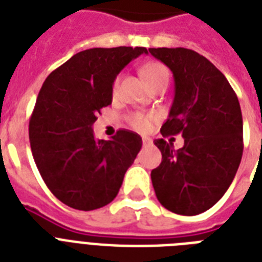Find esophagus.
<instances>
[{"mask_svg":"<svg viewBox=\"0 0 262 262\" xmlns=\"http://www.w3.org/2000/svg\"><path fill=\"white\" fill-rule=\"evenodd\" d=\"M143 145L144 147H151L152 140L149 139V137H143Z\"/></svg>","mask_w":262,"mask_h":262,"instance_id":"1","label":"esophagus"}]
</instances>
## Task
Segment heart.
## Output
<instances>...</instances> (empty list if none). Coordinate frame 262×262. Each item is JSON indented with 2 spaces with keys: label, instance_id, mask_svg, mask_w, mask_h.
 Segmentation results:
<instances>
[{
  "label": "heart",
  "instance_id": "1",
  "mask_svg": "<svg viewBox=\"0 0 262 262\" xmlns=\"http://www.w3.org/2000/svg\"><path fill=\"white\" fill-rule=\"evenodd\" d=\"M141 73H143L144 79L149 84V87H154L155 84L160 83L167 80L168 81V69L164 67L163 63L160 62H148L141 68ZM118 87V79L114 81V91ZM158 119V115L154 113H133L127 117V122L133 129L139 132H147L151 127V123Z\"/></svg>",
  "mask_w": 262,
  "mask_h": 262
}]
</instances>
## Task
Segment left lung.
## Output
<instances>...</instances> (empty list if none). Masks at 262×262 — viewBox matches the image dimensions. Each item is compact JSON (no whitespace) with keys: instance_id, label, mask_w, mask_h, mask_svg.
<instances>
[{"instance_id":"left-lung-1","label":"left lung","mask_w":262,"mask_h":262,"mask_svg":"<svg viewBox=\"0 0 262 262\" xmlns=\"http://www.w3.org/2000/svg\"><path fill=\"white\" fill-rule=\"evenodd\" d=\"M172 72L175 95L167 121L154 143L162 163L152 170L156 197L178 215L203 213L231 185L244 152V122L232 87L217 68L190 49H148ZM182 134L174 151L168 135Z\"/></svg>"}]
</instances>
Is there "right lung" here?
Returning <instances> with one entry per match:
<instances>
[{
  "label": "right lung",
  "mask_w": 262,
  "mask_h": 262,
  "mask_svg": "<svg viewBox=\"0 0 262 262\" xmlns=\"http://www.w3.org/2000/svg\"><path fill=\"white\" fill-rule=\"evenodd\" d=\"M145 47L90 49L53 71L39 91L30 118L31 151L46 186L65 205L98 209L117 197L143 141L119 129L111 140L95 139L92 125L111 104L113 84Z\"/></svg>",
  "instance_id": "1"
}]
</instances>
